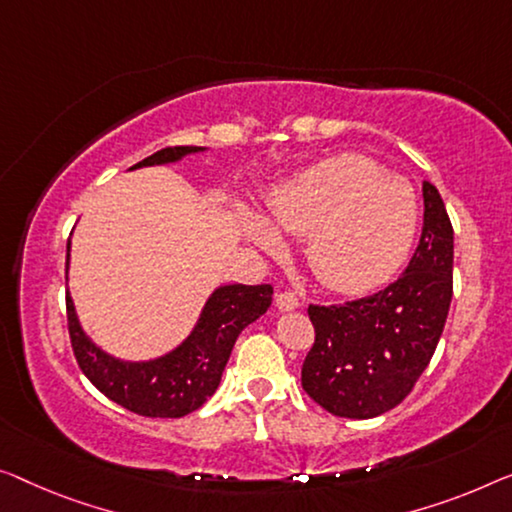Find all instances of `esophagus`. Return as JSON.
<instances>
[{"label": "esophagus", "mask_w": 512, "mask_h": 512, "mask_svg": "<svg viewBox=\"0 0 512 512\" xmlns=\"http://www.w3.org/2000/svg\"><path fill=\"white\" fill-rule=\"evenodd\" d=\"M276 305H278V310L280 312H289V310H296L299 308V299H296V294H292V292H280L278 296H276Z\"/></svg>", "instance_id": "1"}]
</instances>
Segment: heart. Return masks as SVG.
Segmentation results:
<instances>
[{
  "label": "heart",
  "instance_id": "b5f03b06",
  "mask_svg": "<svg viewBox=\"0 0 512 512\" xmlns=\"http://www.w3.org/2000/svg\"><path fill=\"white\" fill-rule=\"evenodd\" d=\"M266 213L282 232L305 236L310 269L338 292H368L391 278L418 227L411 183L361 154L305 167L271 190ZM270 224L257 213H243V239L262 250L280 248L277 226Z\"/></svg>",
  "mask_w": 512,
  "mask_h": 512
}]
</instances>
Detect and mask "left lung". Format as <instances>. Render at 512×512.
<instances>
[{
  "mask_svg": "<svg viewBox=\"0 0 512 512\" xmlns=\"http://www.w3.org/2000/svg\"><path fill=\"white\" fill-rule=\"evenodd\" d=\"M423 234L402 276L342 305H310L315 345L301 384L342 418H375L398 407L423 375L453 299V225L444 200L423 181Z\"/></svg>",
  "mask_w": 512,
  "mask_h": 512,
  "instance_id": "obj_1",
  "label": "left lung"
}]
</instances>
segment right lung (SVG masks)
<instances>
[{"mask_svg":"<svg viewBox=\"0 0 512 512\" xmlns=\"http://www.w3.org/2000/svg\"><path fill=\"white\" fill-rule=\"evenodd\" d=\"M200 151L207 147H167L131 170L179 163ZM271 301V285H220L204 303L188 338L172 352L149 361H124L98 347L82 329L71 294H66L68 333L78 365L105 398L140 416L181 418L216 393L236 338L269 310Z\"/></svg>","mask_w":512,"mask_h":512,"instance_id":"add662e5","label":"right lung"}]
</instances>
